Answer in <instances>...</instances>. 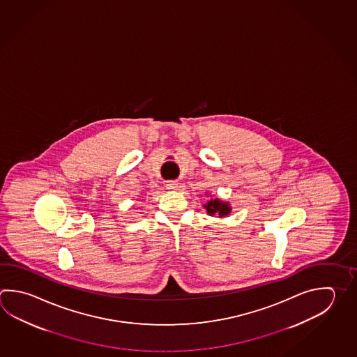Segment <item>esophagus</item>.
Listing matches in <instances>:
<instances>
[{"mask_svg":"<svg viewBox=\"0 0 357 357\" xmlns=\"http://www.w3.org/2000/svg\"><path fill=\"white\" fill-rule=\"evenodd\" d=\"M167 188L169 190H175V189L178 188V182L176 181H168L167 182Z\"/></svg>","mask_w":357,"mask_h":357,"instance_id":"obj_1","label":"esophagus"}]
</instances>
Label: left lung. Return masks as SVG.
<instances>
[{"label":"left lung","instance_id":"obj_1","mask_svg":"<svg viewBox=\"0 0 357 357\" xmlns=\"http://www.w3.org/2000/svg\"><path fill=\"white\" fill-rule=\"evenodd\" d=\"M207 213L211 215L226 217L231 212V206L229 202H222L221 199H209L207 204H204Z\"/></svg>","mask_w":357,"mask_h":357}]
</instances>
